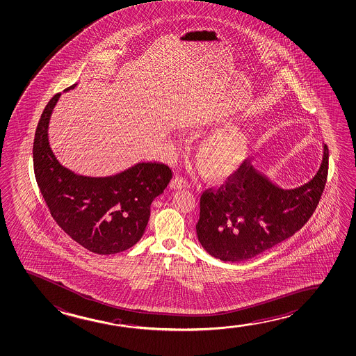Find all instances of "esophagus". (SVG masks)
<instances>
[{
  "instance_id": "obj_1",
  "label": "esophagus",
  "mask_w": 356,
  "mask_h": 356,
  "mask_svg": "<svg viewBox=\"0 0 356 356\" xmlns=\"http://www.w3.org/2000/svg\"><path fill=\"white\" fill-rule=\"evenodd\" d=\"M189 186V183L183 178V177H175L170 181V188L172 189H181V188H188Z\"/></svg>"
}]
</instances>
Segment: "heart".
I'll return each mask as SVG.
<instances>
[{
  "label": "heart",
  "instance_id": "heart-1",
  "mask_svg": "<svg viewBox=\"0 0 356 356\" xmlns=\"http://www.w3.org/2000/svg\"><path fill=\"white\" fill-rule=\"evenodd\" d=\"M222 133L207 138L197 146L194 161L199 172L213 181L228 178L248 156L250 138L245 130L223 127Z\"/></svg>",
  "mask_w": 356,
  "mask_h": 356
}]
</instances>
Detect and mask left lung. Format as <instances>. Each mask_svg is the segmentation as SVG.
Segmentation results:
<instances>
[{
  "label": "left lung",
  "instance_id": "left-lung-1",
  "mask_svg": "<svg viewBox=\"0 0 356 356\" xmlns=\"http://www.w3.org/2000/svg\"><path fill=\"white\" fill-rule=\"evenodd\" d=\"M317 175L295 189L273 184L244 161L218 189L200 197L197 238L209 254L223 261L253 258L291 237L312 216L328 177L329 149Z\"/></svg>",
  "mask_w": 356,
  "mask_h": 356
}]
</instances>
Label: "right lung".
<instances>
[{
  "instance_id": "add662e5",
  "label": "right lung",
  "mask_w": 356,
  "mask_h": 356,
  "mask_svg": "<svg viewBox=\"0 0 356 356\" xmlns=\"http://www.w3.org/2000/svg\"><path fill=\"white\" fill-rule=\"evenodd\" d=\"M60 95L45 106L34 136L33 163L39 191L58 226L86 250L103 255L129 250L143 237L151 204L167 188L173 172L159 162L138 163L104 178L77 175L65 168L48 140L49 120Z\"/></svg>"
}]
</instances>
